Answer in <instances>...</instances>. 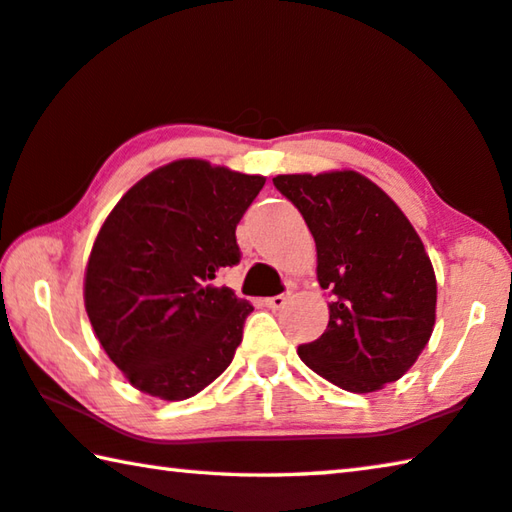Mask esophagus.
Listing matches in <instances>:
<instances>
[{
  "mask_svg": "<svg viewBox=\"0 0 512 512\" xmlns=\"http://www.w3.org/2000/svg\"><path fill=\"white\" fill-rule=\"evenodd\" d=\"M288 301H290L288 295H274V297H267L265 299V306L272 308V311H281V308L286 306Z\"/></svg>",
  "mask_w": 512,
  "mask_h": 512,
  "instance_id": "obj_1",
  "label": "esophagus"
}]
</instances>
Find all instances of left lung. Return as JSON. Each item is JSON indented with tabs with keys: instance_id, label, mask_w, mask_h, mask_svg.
Segmentation results:
<instances>
[{
	"instance_id": "8db88e82",
	"label": "left lung",
	"mask_w": 512,
	"mask_h": 512,
	"mask_svg": "<svg viewBox=\"0 0 512 512\" xmlns=\"http://www.w3.org/2000/svg\"><path fill=\"white\" fill-rule=\"evenodd\" d=\"M317 247V281L331 290L329 326L297 354L347 392H376L404 376L429 342L438 283L401 208L363 174H279Z\"/></svg>"
}]
</instances>
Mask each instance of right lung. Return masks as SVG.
Masks as SVG:
<instances>
[{"label":"right lung","mask_w":512,"mask_h":512,"mask_svg":"<svg viewBox=\"0 0 512 512\" xmlns=\"http://www.w3.org/2000/svg\"><path fill=\"white\" fill-rule=\"evenodd\" d=\"M263 186L261 174L181 158L142 177L108 213L83 301L133 388L181 401L231 365L254 306L213 279L240 261L236 226Z\"/></svg>","instance_id":"right-lung-1"}]
</instances>
